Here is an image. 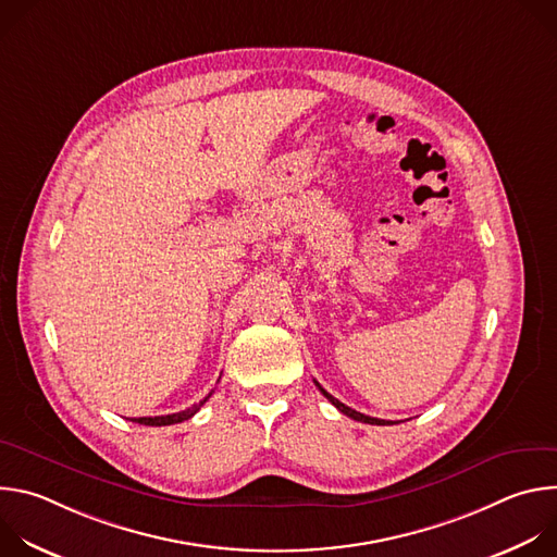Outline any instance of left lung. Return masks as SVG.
I'll list each match as a JSON object with an SVG mask.
<instances>
[{"mask_svg": "<svg viewBox=\"0 0 557 557\" xmlns=\"http://www.w3.org/2000/svg\"><path fill=\"white\" fill-rule=\"evenodd\" d=\"M314 385L317 387H320L322 389V394L326 396V399L339 410V412H344L346 417H350V419H355V421H361V423H370V425H392V421H383V419H374V417H366V414H361V412H357V410H352V408H348V406H344L339 399H335V396L333 394H329L320 383H317L314 381Z\"/></svg>", "mask_w": 557, "mask_h": 557, "instance_id": "left-lung-1", "label": "left lung"}]
</instances>
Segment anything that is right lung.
Masks as SVG:
<instances>
[{
  "mask_svg": "<svg viewBox=\"0 0 557 557\" xmlns=\"http://www.w3.org/2000/svg\"><path fill=\"white\" fill-rule=\"evenodd\" d=\"M209 396H211V392L205 396V399H202L200 404H196V406H191V408H187V410H183V412H176V414H168V417H140V419H132V421H134V423H140V425H156V428L183 423V421L191 419V417L209 401Z\"/></svg>",
  "mask_w": 557,
  "mask_h": 557,
  "instance_id": "add662e5",
  "label": "right lung"
}]
</instances>
